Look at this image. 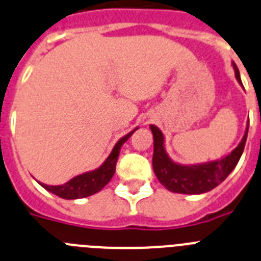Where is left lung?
<instances>
[{
    "label": "left lung",
    "mask_w": 261,
    "mask_h": 261,
    "mask_svg": "<svg viewBox=\"0 0 261 261\" xmlns=\"http://www.w3.org/2000/svg\"><path fill=\"white\" fill-rule=\"evenodd\" d=\"M233 65L236 79L243 87L241 81V75L236 63ZM149 128L153 135V157H152V166L157 179L165 189L177 194L198 195L208 192L217 187L225 178L234 170L241 159L243 149H245L246 140L248 134V123L246 126L245 135L239 142V144L233 151L222 156L221 159L208 163L194 164V165H183L175 163L169 157L165 149V136L163 131L157 126L149 125Z\"/></svg>",
    "instance_id": "left-lung-1"
}]
</instances>
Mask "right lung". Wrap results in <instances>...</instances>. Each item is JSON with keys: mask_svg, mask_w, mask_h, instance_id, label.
Instances as JSON below:
<instances>
[{"mask_svg": "<svg viewBox=\"0 0 261 261\" xmlns=\"http://www.w3.org/2000/svg\"><path fill=\"white\" fill-rule=\"evenodd\" d=\"M138 128L139 127H135L133 131L126 134L125 136H122L121 139L116 143V145L113 147L109 156L107 157V160L95 170L82 173V174L71 178L69 182L58 185V186H50V185L39 182L40 186H43L46 191L57 195L62 199H67V200L87 198V196L96 194V192L104 189L109 183V180L112 179V177L116 173L117 160H118L121 147Z\"/></svg>", "mask_w": 261, "mask_h": 261, "instance_id": "obj_1", "label": "right lung"}]
</instances>
